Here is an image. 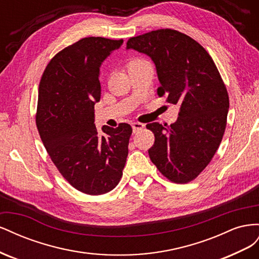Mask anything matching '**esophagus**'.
<instances>
[{
  "label": "esophagus",
  "mask_w": 259,
  "mask_h": 259,
  "mask_svg": "<svg viewBox=\"0 0 259 259\" xmlns=\"http://www.w3.org/2000/svg\"><path fill=\"white\" fill-rule=\"evenodd\" d=\"M132 127H133V132L136 133V132H138L140 130H143L145 127V124L139 123V122H134V123L132 124Z\"/></svg>",
  "instance_id": "obj_1"
}]
</instances>
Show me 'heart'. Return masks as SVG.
Returning <instances> with one entry per match:
<instances>
[{
  "mask_svg": "<svg viewBox=\"0 0 259 259\" xmlns=\"http://www.w3.org/2000/svg\"><path fill=\"white\" fill-rule=\"evenodd\" d=\"M142 61H145V60H140V59H136V60H133L130 65L132 64H137V62H142Z\"/></svg>",
  "mask_w": 259,
  "mask_h": 259,
  "instance_id": "heart-1",
  "label": "heart"
}]
</instances>
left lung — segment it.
Wrapping results in <instances>:
<instances>
[{"mask_svg": "<svg viewBox=\"0 0 259 259\" xmlns=\"http://www.w3.org/2000/svg\"><path fill=\"white\" fill-rule=\"evenodd\" d=\"M126 50L151 58L160 81L158 95L179 107L169 126L147 124L155 137L149 156L170 182L189 183L213 159L226 130L229 97L218 69L197 41L171 29L131 37Z\"/></svg>", "mask_w": 259, "mask_h": 259, "instance_id": "left-lung-1", "label": "left lung"}]
</instances>
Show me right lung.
<instances>
[{"label": "right lung", "instance_id": "1", "mask_svg": "<svg viewBox=\"0 0 259 259\" xmlns=\"http://www.w3.org/2000/svg\"><path fill=\"white\" fill-rule=\"evenodd\" d=\"M123 40L85 37L68 46L46 67L38 85L36 126L59 173L76 190L104 194L116 187L128 154L130 124L95 126L100 100L99 70Z\"/></svg>", "mask_w": 259, "mask_h": 259}]
</instances>
